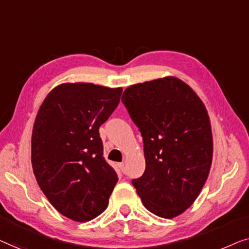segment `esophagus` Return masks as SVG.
<instances>
[{"mask_svg":"<svg viewBox=\"0 0 249 249\" xmlns=\"http://www.w3.org/2000/svg\"><path fill=\"white\" fill-rule=\"evenodd\" d=\"M118 167H120V169L122 170V173L123 174H126V168H125V164L123 162L118 163Z\"/></svg>","mask_w":249,"mask_h":249,"instance_id":"34e87169","label":"esophagus"}]
</instances>
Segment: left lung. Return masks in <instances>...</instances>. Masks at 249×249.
I'll use <instances>...</instances> for the list:
<instances>
[{"mask_svg": "<svg viewBox=\"0 0 249 249\" xmlns=\"http://www.w3.org/2000/svg\"><path fill=\"white\" fill-rule=\"evenodd\" d=\"M122 101L144 144L145 170L133 186L150 212L173 219L193 204L208 179L213 140L206 108L175 76L128 87Z\"/></svg>", "mask_w": 249, "mask_h": 249, "instance_id": "1", "label": "left lung"}]
</instances>
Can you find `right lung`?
Listing matches in <instances>:
<instances>
[{
  "label": "right lung",
  "mask_w": 249,
  "mask_h": 249,
  "mask_svg": "<svg viewBox=\"0 0 249 249\" xmlns=\"http://www.w3.org/2000/svg\"><path fill=\"white\" fill-rule=\"evenodd\" d=\"M122 88L63 83L45 98L31 135V163L40 190L57 211L90 221L108 206L118 177L104 158L99 127Z\"/></svg>",
  "instance_id": "obj_1"
}]
</instances>
